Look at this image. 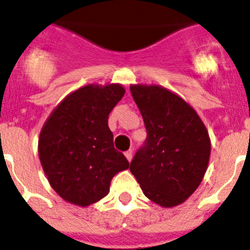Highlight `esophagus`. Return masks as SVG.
Returning a JSON list of instances; mask_svg holds the SVG:
<instances>
[{
	"label": "esophagus",
	"instance_id": "esophagus-1",
	"mask_svg": "<svg viewBox=\"0 0 250 250\" xmlns=\"http://www.w3.org/2000/svg\"><path fill=\"white\" fill-rule=\"evenodd\" d=\"M125 157L127 158V161H131V158H133V150L131 149H129V150H126V152H125Z\"/></svg>",
	"mask_w": 250,
	"mask_h": 250
}]
</instances>
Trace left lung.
<instances>
[{"label":"left lung","instance_id":"obj_1","mask_svg":"<svg viewBox=\"0 0 250 250\" xmlns=\"http://www.w3.org/2000/svg\"><path fill=\"white\" fill-rule=\"evenodd\" d=\"M147 139L134 156L130 171L144 195L162 207L183 203L203 179L211 142L194 108L158 85H131Z\"/></svg>","mask_w":250,"mask_h":250}]
</instances>
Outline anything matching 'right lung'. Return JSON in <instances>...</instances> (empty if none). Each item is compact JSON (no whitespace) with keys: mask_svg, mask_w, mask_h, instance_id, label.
Wrapping results in <instances>:
<instances>
[{"mask_svg":"<svg viewBox=\"0 0 250 250\" xmlns=\"http://www.w3.org/2000/svg\"><path fill=\"white\" fill-rule=\"evenodd\" d=\"M125 94L120 84L85 85L69 94L43 125L39 160L53 190L86 207L106 197L112 177L129 167L113 147L108 115Z\"/></svg>","mask_w":250,"mask_h":250,"instance_id":"add662e5","label":"right lung"}]
</instances>
